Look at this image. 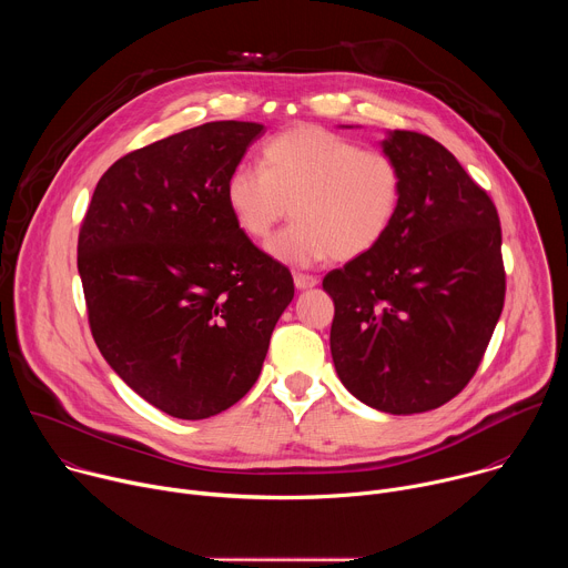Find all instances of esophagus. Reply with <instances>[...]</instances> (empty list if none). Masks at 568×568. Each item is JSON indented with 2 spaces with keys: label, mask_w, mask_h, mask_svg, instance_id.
<instances>
[{
  "label": "esophagus",
  "mask_w": 568,
  "mask_h": 568,
  "mask_svg": "<svg viewBox=\"0 0 568 568\" xmlns=\"http://www.w3.org/2000/svg\"><path fill=\"white\" fill-rule=\"evenodd\" d=\"M318 283L316 276H310V274H294V285L296 290H310Z\"/></svg>",
  "instance_id": "34e87169"
}]
</instances>
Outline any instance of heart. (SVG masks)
<instances>
[{
  "label": "heart",
  "mask_w": 568,
  "mask_h": 568,
  "mask_svg": "<svg viewBox=\"0 0 568 568\" xmlns=\"http://www.w3.org/2000/svg\"><path fill=\"white\" fill-rule=\"evenodd\" d=\"M237 229L265 240L292 213L267 254L292 267L355 261L390 231L402 202V171L384 150H362L318 125H296L261 150V171L242 164L224 186Z\"/></svg>",
  "instance_id": "b5f03b06"
}]
</instances>
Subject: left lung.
<instances>
[{
	"label": "left lung",
	"instance_id": "8db88e82",
	"mask_svg": "<svg viewBox=\"0 0 568 568\" xmlns=\"http://www.w3.org/2000/svg\"><path fill=\"white\" fill-rule=\"evenodd\" d=\"M402 202L379 245L323 278L335 301L331 353L368 407L438 409L476 373L504 310L501 226L493 200L432 136L382 141Z\"/></svg>",
	"mask_w": 568,
	"mask_h": 568
}]
</instances>
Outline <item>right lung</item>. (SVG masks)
Wrapping results in <instances>:
<instances>
[{"instance_id":"obj_1","label":"right lung","mask_w":568,"mask_h":568,"mask_svg":"<svg viewBox=\"0 0 568 568\" xmlns=\"http://www.w3.org/2000/svg\"><path fill=\"white\" fill-rule=\"evenodd\" d=\"M263 132L213 121L121 156L80 226L94 342L134 393L173 418L204 420L245 397L294 298L290 270L237 229L224 200Z\"/></svg>"}]
</instances>
